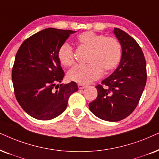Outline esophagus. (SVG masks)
I'll list each match as a JSON object with an SVG mask.
<instances>
[{"instance_id":"obj_1","label":"esophagus","mask_w":159,"mask_h":159,"mask_svg":"<svg viewBox=\"0 0 159 159\" xmlns=\"http://www.w3.org/2000/svg\"><path fill=\"white\" fill-rule=\"evenodd\" d=\"M78 88H79V89H84V88H87V85L82 84H78Z\"/></svg>"}]
</instances>
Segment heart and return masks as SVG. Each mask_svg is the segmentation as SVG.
<instances>
[{"instance_id":"b5f03b06","label":"heart","mask_w":159,"mask_h":159,"mask_svg":"<svg viewBox=\"0 0 159 159\" xmlns=\"http://www.w3.org/2000/svg\"><path fill=\"white\" fill-rule=\"evenodd\" d=\"M77 42L90 50L87 65H77L68 72V78L80 84H88L97 80L104 73L110 71L120 61L122 48L116 39L107 37L92 31L80 34ZM57 57L64 66H71L75 63L73 49L67 43L60 47Z\"/></svg>"}]
</instances>
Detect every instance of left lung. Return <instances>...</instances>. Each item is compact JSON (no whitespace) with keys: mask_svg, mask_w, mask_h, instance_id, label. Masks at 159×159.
I'll return each instance as SVG.
<instances>
[{"mask_svg":"<svg viewBox=\"0 0 159 159\" xmlns=\"http://www.w3.org/2000/svg\"><path fill=\"white\" fill-rule=\"evenodd\" d=\"M113 34L122 48L120 63L114 72L96 86L98 96L89 104L93 114L102 120L116 122L131 115L137 107L147 80L146 62L141 47L119 28Z\"/></svg>","mask_w":159,"mask_h":159,"instance_id":"1","label":"left lung"}]
</instances>
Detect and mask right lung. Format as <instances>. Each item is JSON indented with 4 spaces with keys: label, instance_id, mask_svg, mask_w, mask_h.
Wrapping results in <instances>:
<instances>
[{
    "label": "right lung",
    "instance_id": "obj_1",
    "mask_svg": "<svg viewBox=\"0 0 159 159\" xmlns=\"http://www.w3.org/2000/svg\"><path fill=\"white\" fill-rule=\"evenodd\" d=\"M75 32L46 28L24 41L16 52L12 69L14 94L23 110L34 118L48 120L57 117L66 109L69 96L78 90L73 81L57 84L64 77L57 52Z\"/></svg>",
    "mask_w": 159,
    "mask_h": 159
}]
</instances>
